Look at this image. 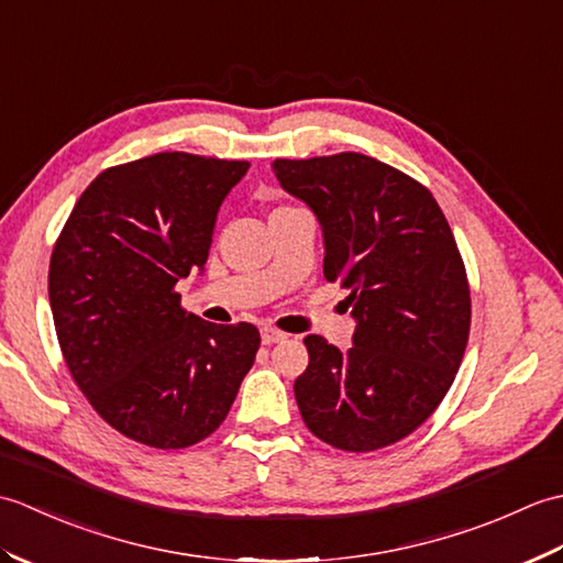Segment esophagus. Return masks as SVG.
<instances>
[{"instance_id":"esophagus-1","label":"esophagus","mask_w":563,"mask_h":563,"mask_svg":"<svg viewBox=\"0 0 563 563\" xmlns=\"http://www.w3.org/2000/svg\"><path fill=\"white\" fill-rule=\"evenodd\" d=\"M288 336H285L283 331H278V329H271V327H263L261 329V343L263 345H273V343H280V341H285Z\"/></svg>"}]
</instances>
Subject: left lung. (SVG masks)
<instances>
[{
    "mask_svg": "<svg viewBox=\"0 0 563 563\" xmlns=\"http://www.w3.org/2000/svg\"><path fill=\"white\" fill-rule=\"evenodd\" d=\"M280 186L324 230V278L351 295L349 351L305 339L302 421L329 445L373 452L426 423L452 387L472 324L464 261L433 194L357 152L275 159Z\"/></svg>",
    "mask_w": 563,
    "mask_h": 563,
    "instance_id": "obj_1",
    "label": "left lung"
}]
</instances>
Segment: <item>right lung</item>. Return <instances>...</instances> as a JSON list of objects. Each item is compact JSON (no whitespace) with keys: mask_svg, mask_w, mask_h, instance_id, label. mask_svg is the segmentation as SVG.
<instances>
[{"mask_svg":"<svg viewBox=\"0 0 563 563\" xmlns=\"http://www.w3.org/2000/svg\"><path fill=\"white\" fill-rule=\"evenodd\" d=\"M246 169L188 152L111 166L55 242L47 295L69 375L106 423L142 445L206 440L254 365V324H210L176 292L206 266L218 210Z\"/></svg>","mask_w":563,"mask_h":563,"instance_id":"right-lung-1","label":"right lung"}]
</instances>
